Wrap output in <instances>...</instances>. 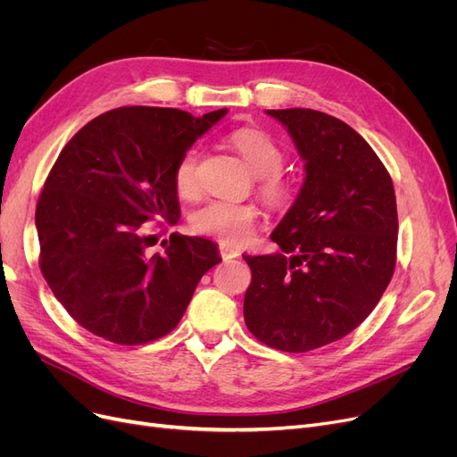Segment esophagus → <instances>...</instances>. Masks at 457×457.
Wrapping results in <instances>:
<instances>
[{
    "instance_id": "esophagus-1",
    "label": "esophagus",
    "mask_w": 457,
    "mask_h": 457,
    "mask_svg": "<svg viewBox=\"0 0 457 457\" xmlns=\"http://www.w3.org/2000/svg\"><path fill=\"white\" fill-rule=\"evenodd\" d=\"M219 253H220V257H223V261H228V259H234V257L240 255L238 250H234V247H230L227 244L219 245Z\"/></svg>"
}]
</instances>
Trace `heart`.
I'll use <instances>...</instances> for the list:
<instances>
[{"instance_id":"1","label":"heart","mask_w":457,"mask_h":457,"mask_svg":"<svg viewBox=\"0 0 457 457\" xmlns=\"http://www.w3.org/2000/svg\"><path fill=\"white\" fill-rule=\"evenodd\" d=\"M228 141L259 177V192L267 205L274 207V210H282L295 200V183L280 173L286 152L272 135L262 129L245 128L230 133ZM198 162L200 150L192 146L175 165L173 183L177 195L181 198L192 200L198 195ZM255 220L257 210L252 204L212 200L192 213L190 228L204 234V237L240 244L252 237Z\"/></svg>"}]
</instances>
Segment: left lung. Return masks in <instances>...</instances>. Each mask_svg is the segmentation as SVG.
Masks as SVG:
<instances>
[{
  "instance_id": "obj_1",
  "label": "left lung",
  "mask_w": 457,
  "mask_h": 457,
  "mask_svg": "<svg viewBox=\"0 0 457 457\" xmlns=\"http://www.w3.org/2000/svg\"><path fill=\"white\" fill-rule=\"evenodd\" d=\"M305 160V183L270 240L244 255L247 329L272 349L307 353L345 337L376 309L396 265L398 215L389 171L347 123L311 108L267 110Z\"/></svg>"
}]
</instances>
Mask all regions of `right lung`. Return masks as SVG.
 Instances as JSON below:
<instances>
[{
    "instance_id": "add662e5",
    "label": "right lung",
    "mask_w": 457,
    "mask_h": 457,
    "mask_svg": "<svg viewBox=\"0 0 457 457\" xmlns=\"http://www.w3.org/2000/svg\"><path fill=\"white\" fill-rule=\"evenodd\" d=\"M227 108L121 106L61 150L36 205L39 270L74 320L118 345H145L181 320L217 245L173 232L160 253L150 220L181 217L175 165Z\"/></svg>"
}]
</instances>
